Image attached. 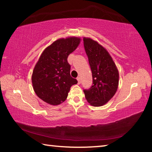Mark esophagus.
<instances>
[{"label": "esophagus", "mask_w": 152, "mask_h": 152, "mask_svg": "<svg viewBox=\"0 0 152 152\" xmlns=\"http://www.w3.org/2000/svg\"><path fill=\"white\" fill-rule=\"evenodd\" d=\"M77 80H78V84H80V82H81V80H80V77H78V78H77Z\"/></svg>", "instance_id": "34e87169"}]
</instances>
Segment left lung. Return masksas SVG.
Segmentation results:
<instances>
[{
  "mask_svg": "<svg viewBox=\"0 0 152 152\" xmlns=\"http://www.w3.org/2000/svg\"><path fill=\"white\" fill-rule=\"evenodd\" d=\"M92 75V84L84 90L86 99L94 107L102 106L114 96L119 84V72L109 53L91 38L83 39Z\"/></svg>",
  "mask_w": 152,
  "mask_h": 152,
  "instance_id": "8db88e82",
  "label": "left lung"
}]
</instances>
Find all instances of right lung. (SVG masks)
Here are the masks:
<instances>
[{
  "label": "right lung",
  "mask_w": 152,
  "mask_h": 152,
  "mask_svg": "<svg viewBox=\"0 0 152 152\" xmlns=\"http://www.w3.org/2000/svg\"><path fill=\"white\" fill-rule=\"evenodd\" d=\"M80 42V39L75 37L58 39L43 51L33 71L32 84L36 94L44 102L60 104L65 101L70 87L78 83L70 76L68 57Z\"/></svg>",
  "instance_id": "obj_1"
}]
</instances>
